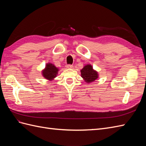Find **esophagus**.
<instances>
[{
	"instance_id": "1",
	"label": "esophagus",
	"mask_w": 146,
	"mask_h": 146,
	"mask_svg": "<svg viewBox=\"0 0 146 146\" xmlns=\"http://www.w3.org/2000/svg\"><path fill=\"white\" fill-rule=\"evenodd\" d=\"M73 67H74V66L71 64H68V65L66 66V68H68V69H72Z\"/></svg>"
}]
</instances>
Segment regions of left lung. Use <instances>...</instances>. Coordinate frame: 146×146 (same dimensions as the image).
I'll return each mask as SVG.
<instances>
[{
  "instance_id": "1",
  "label": "left lung",
  "mask_w": 146,
  "mask_h": 146,
  "mask_svg": "<svg viewBox=\"0 0 146 146\" xmlns=\"http://www.w3.org/2000/svg\"><path fill=\"white\" fill-rule=\"evenodd\" d=\"M81 77L86 83H91L96 80L99 77V74L96 70L93 69L92 66L87 64L80 70Z\"/></svg>"
}]
</instances>
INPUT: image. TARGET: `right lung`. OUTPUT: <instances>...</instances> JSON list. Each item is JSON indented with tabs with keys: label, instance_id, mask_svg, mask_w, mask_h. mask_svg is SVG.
<instances>
[{
	"label": "right lung",
	"instance_id": "obj_1",
	"mask_svg": "<svg viewBox=\"0 0 146 146\" xmlns=\"http://www.w3.org/2000/svg\"><path fill=\"white\" fill-rule=\"evenodd\" d=\"M58 71V68H56L54 64L48 63L46 64L45 68L42 70L41 74L42 77L46 80L52 81L56 77Z\"/></svg>",
	"mask_w": 146,
	"mask_h": 146
}]
</instances>
